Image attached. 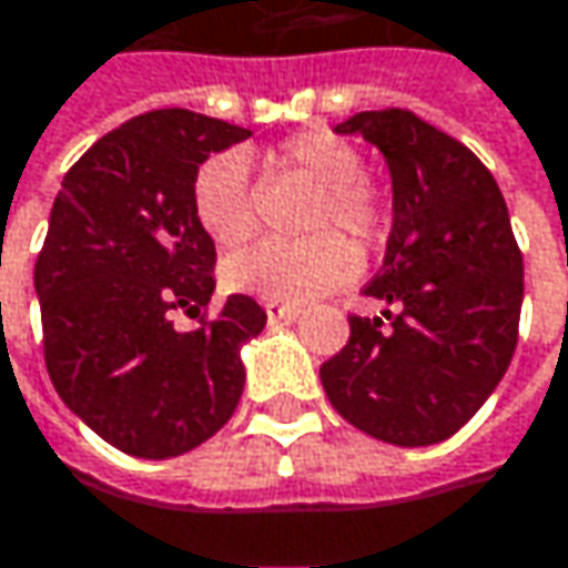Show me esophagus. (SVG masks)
Wrapping results in <instances>:
<instances>
[{
  "instance_id": "esophagus-1",
  "label": "esophagus",
  "mask_w": 568,
  "mask_h": 568,
  "mask_svg": "<svg viewBox=\"0 0 568 568\" xmlns=\"http://www.w3.org/2000/svg\"><path fill=\"white\" fill-rule=\"evenodd\" d=\"M266 315L273 322H292L302 315V305H292V302H266Z\"/></svg>"
}]
</instances>
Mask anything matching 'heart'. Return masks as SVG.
I'll return each mask as SVG.
<instances>
[{"label":"heart","mask_w":568,"mask_h":568,"mask_svg":"<svg viewBox=\"0 0 568 568\" xmlns=\"http://www.w3.org/2000/svg\"><path fill=\"white\" fill-rule=\"evenodd\" d=\"M270 165L318 184L302 240H260L224 263V280L240 292L270 302H308L357 276L361 253L341 227L361 243H381L389 227L387 197L364 175V155L354 142L328 130L288 135ZM191 207L217 246H240L256 233V204L243 155L221 152L207 159L191 184Z\"/></svg>","instance_id":"heart-1"}]
</instances>
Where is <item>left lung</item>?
Returning <instances> with one entry per match:
<instances>
[{"mask_svg": "<svg viewBox=\"0 0 568 568\" xmlns=\"http://www.w3.org/2000/svg\"><path fill=\"white\" fill-rule=\"evenodd\" d=\"M335 132L374 142L393 179L384 270L364 295L384 318L351 315V337L322 364V387L361 433L436 445L488 399L517 347L524 256L485 162L413 110H371Z\"/></svg>", "mask_w": 568, "mask_h": 568, "instance_id": "8db88e82", "label": "left lung"}]
</instances>
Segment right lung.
<instances>
[{"instance_id":"obj_1","label":"right lung","mask_w":568,"mask_h":568,"mask_svg":"<svg viewBox=\"0 0 568 568\" xmlns=\"http://www.w3.org/2000/svg\"><path fill=\"white\" fill-rule=\"evenodd\" d=\"M246 135L152 110L97 139L54 197L34 260L44 367L80 419L135 458H175L214 436L243 393L240 344L266 328L250 295L207 315L217 253L191 207L197 165ZM175 311L199 328L179 333Z\"/></svg>"}]
</instances>
